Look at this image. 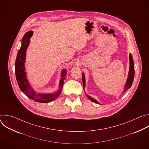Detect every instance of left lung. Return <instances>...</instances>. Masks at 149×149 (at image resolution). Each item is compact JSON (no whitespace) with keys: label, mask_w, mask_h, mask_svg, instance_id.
I'll return each instance as SVG.
<instances>
[{"label":"left lung","mask_w":149,"mask_h":149,"mask_svg":"<svg viewBox=\"0 0 149 149\" xmlns=\"http://www.w3.org/2000/svg\"><path fill=\"white\" fill-rule=\"evenodd\" d=\"M129 61H130V67H129V74H128V77H127V81H126V82H125V84L124 90L122 92V93H123L124 92L126 91L127 90H128L132 87L133 82V80H134V61H133V56H132V55L131 54H129ZM82 77L83 88L84 89L85 87H86V78H85V75H84V73H82ZM85 94H86V95H87L88 98L89 100H90L91 101H92L93 102H95L96 104H101L98 101H97L96 100H95L93 97H91L90 95H88V94H87L86 92H85Z\"/></svg>","instance_id":"obj_1"}]
</instances>
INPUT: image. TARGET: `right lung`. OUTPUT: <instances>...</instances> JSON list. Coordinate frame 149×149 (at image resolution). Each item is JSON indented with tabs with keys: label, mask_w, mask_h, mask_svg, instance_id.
Masks as SVG:
<instances>
[{
	"label": "right lung",
	"mask_w": 149,
	"mask_h": 149,
	"mask_svg": "<svg viewBox=\"0 0 149 149\" xmlns=\"http://www.w3.org/2000/svg\"><path fill=\"white\" fill-rule=\"evenodd\" d=\"M33 35V31H29L26 32L22 39L21 47L17 52L15 62V74L17 82L20 90L28 98L38 102L47 103L56 99L61 94L65 79L67 70L63 69L61 72V78L59 84V89L52 94H44L36 93L31 86L26 77L25 63L26 60V54L28 47L30 43V39Z\"/></svg>",
	"instance_id": "add662e5"
}]
</instances>
